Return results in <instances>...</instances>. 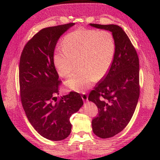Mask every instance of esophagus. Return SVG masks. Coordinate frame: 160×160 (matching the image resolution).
<instances>
[{
	"mask_svg": "<svg viewBox=\"0 0 160 160\" xmlns=\"http://www.w3.org/2000/svg\"><path fill=\"white\" fill-rule=\"evenodd\" d=\"M82 98L83 100H84V101H87V100H88V96H87L86 93H82Z\"/></svg>",
	"mask_w": 160,
	"mask_h": 160,
	"instance_id": "esophagus-1",
	"label": "esophagus"
}]
</instances>
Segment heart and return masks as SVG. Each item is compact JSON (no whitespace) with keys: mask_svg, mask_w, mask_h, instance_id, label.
Listing matches in <instances>:
<instances>
[{"mask_svg":"<svg viewBox=\"0 0 160 160\" xmlns=\"http://www.w3.org/2000/svg\"><path fill=\"white\" fill-rule=\"evenodd\" d=\"M62 46L54 53V65L62 77H67L73 71L75 60H79L82 69L72 74L65 84L80 92L90 88L97 78L100 79L108 73L115 57L114 38L106 30H74L65 36Z\"/></svg>","mask_w":160,"mask_h":160,"instance_id":"obj_1","label":"heart"}]
</instances>
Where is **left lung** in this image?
Wrapping results in <instances>:
<instances>
[{"label":"left lung","instance_id":"obj_1","mask_svg":"<svg viewBox=\"0 0 160 160\" xmlns=\"http://www.w3.org/2000/svg\"><path fill=\"white\" fill-rule=\"evenodd\" d=\"M89 25L111 31L115 41L112 65L88 98L98 109V117L92 120L93 132L101 138H108L122 132L135 112L140 95L138 56L119 26Z\"/></svg>","mask_w":160,"mask_h":160}]
</instances>
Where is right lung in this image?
I'll list each match as a JSON object with an SVG mask.
<instances>
[{
  "label": "right lung",
  "mask_w": 160,
  "mask_h": 160,
  "mask_svg": "<svg viewBox=\"0 0 160 160\" xmlns=\"http://www.w3.org/2000/svg\"><path fill=\"white\" fill-rule=\"evenodd\" d=\"M75 25L46 28L28 41L19 67L20 99L30 123L45 138L61 141L71 131L70 118L82 106L79 93L71 92L58 100L61 81L54 63L60 37Z\"/></svg>",
  "instance_id": "obj_1"
}]
</instances>
